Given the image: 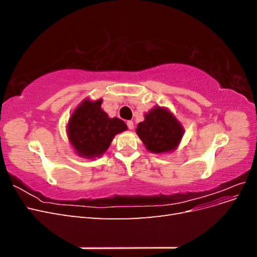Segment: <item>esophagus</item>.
<instances>
[{"instance_id":"34e87169","label":"esophagus","mask_w":257,"mask_h":257,"mask_svg":"<svg viewBox=\"0 0 257 257\" xmlns=\"http://www.w3.org/2000/svg\"><path fill=\"white\" fill-rule=\"evenodd\" d=\"M126 125H127V127H128L130 130H133V128H134V122L130 120V121L126 122Z\"/></svg>"}]
</instances>
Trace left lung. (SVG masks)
<instances>
[{
  "label": "left lung",
  "mask_w": 257,
  "mask_h": 257,
  "mask_svg": "<svg viewBox=\"0 0 257 257\" xmlns=\"http://www.w3.org/2000/svg\"><path fill=\"white\" fill-rule=\"evenodd\" d=\"M136 133L148 150L162 153L176 149L183 136V128L167 109L155 107L138 124Z\"/></svg>",
  "instance_id": "obj_1"
}]
</instances>
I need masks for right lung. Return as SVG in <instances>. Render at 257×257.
I'll return each mask as SVG.
<instances>
[{
	"label": "right lung",
	"instance_id": "add662e5",
	"mask_svg": "<svg viewBox=\"0 0 257 257\" xmlns=\"http://www.w3.org/2000/svg\"><path fill=\"white\" fill-rule=\"evenodd\" d=\"M100 105L102 99L83 100L67 124V134L76 152L88 159L102 155L114 135L127 128L121 119L109 118Z\"/></svg>",
	"mask_w": 257,
	"mask_h": 257
}]
</instances>
